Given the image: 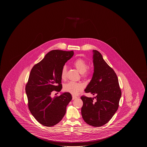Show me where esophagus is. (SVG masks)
Here are the masks:
<instances>
[{"label":"esophagus","mask_w":147,"mask_h":147,"mask_svg":"<svg viewBox=\"0 0 147 147\" xmlns=\"http://www.w3.org/2000/svg\"><path fill=\"white\" fill-rule=\"evenodd\" d=\"M77 98V97L76 96H72V99L73 100H74V99H76Z\"/></svg>","instance_id":"obj_1"}]
</instances>
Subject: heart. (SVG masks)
Wrapping results in <instances>:
<instances>
[{"mask_svg":"<svg viewBox=\"0 0 147 147\" xmlns=\"http://www.w3.org/2000/svg\"><path fill=\"white\" fill-rule=\"evenodd\" d=\"M74 67L81 74L82 77L86 78L88 77L90 74V71L89 70L88 64L82 58H78L75 60L73 63ZM67 68L65 66H63L61 72V78L65 80L67 77ZM84 88L83 84L80 82H70L65 84L63 86V90L65 92L70 93L71 94H77L81 91Z\"/></svg>","mask_w":147,"mask_h":147,"instance_id":"heart-1","label":"heart"}]
</instances>
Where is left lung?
Returning a JSON list of instances; mask_svg holds the SVG:
<instances>
[{
	"label": "left lung",
	"mask_w": 147,
	"mask_h": 147,
	"mask_svg": "<svg viewBox=\"0 0 147 147\" xmlns=\"http://www.w3.org/2000/svg\"><path fill=\"white\" fill-rule=\"evenodd\" d=\"M93 52L94 73L84 91L96 96H81L82 115L89 125L101 127L108 123L117 110L121 91L115 71L98 51Z\"/></svg>",
	"instance_id": "left-lung-1"
}]
</instances>
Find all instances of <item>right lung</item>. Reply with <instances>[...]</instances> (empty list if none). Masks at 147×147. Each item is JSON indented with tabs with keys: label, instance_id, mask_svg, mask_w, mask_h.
<instances>
[{
	"label": "right lung",
	"instance_id": "add662e5",
	"mask_svg": "<svg viewBox=\"0 0 147 147\" xmlns=\"http://www.w3.org/2000/svg\"><path fill=\"white\" fill-rule=\"evenodd\" d=\"M73 55V51H51L30 73L26 85L28 108L36 120L46 127L55 125L63 119L72 99L69 92L53 98L51 95L62 89L61 70Z\"/></svg>",
	"mask_w": 147,
	"mask_h": 147
}]
</instances>
